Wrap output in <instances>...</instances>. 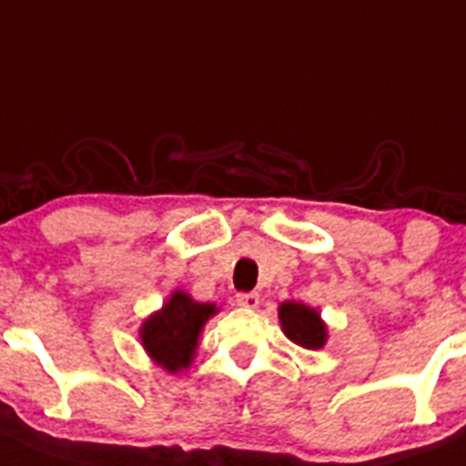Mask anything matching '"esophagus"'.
Returning <instances> with one entry per match:
<instances>
[{
    "instance_id": "34e87169",
    "label": "esophagus",
    "mask_w": 466,
    "mask_h": 466,
    "mask_svg": "<svg viewBox=\"0 0 466 466\" xmlns=\"http://www.w3.org/2000/svg\"><path fill=\"white\" fill-rule=\"evenodd\" d=\"M236 302L242 309H258L260 295L258 292H240V295H236Z\"/></svg>"
}]
</instances>
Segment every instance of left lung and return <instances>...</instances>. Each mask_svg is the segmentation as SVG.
Wrapping results in <instances>:
<instances>
[{
  "label": "left lung",
  "mask_w": 466,
  "mask_h": 466,
  "mask_svg": "<svg viewBox=\"0 0 466 466\" xmlns=\"http://www.w3.org/2000/svg\"><path fill=\"white\" fill-rule=\"evenodd\" d=\"M279 322H281L283 334L304 350L325 348L327 339H329L327 322L322 320L320 311L302 302L288 299V302L279 304Z\"/></svg>",
  "instance_id": "left-lung-1"
}]
</instances>
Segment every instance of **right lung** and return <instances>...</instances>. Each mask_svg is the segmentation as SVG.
Wrapping results in <instances>:
<instances>
[{"label": "right lung", "mask_w": 466, "mask_h": 466, "mask_svg": "<svg viewBox=\"0 0 466 466\" xmlns=\"http://www.w3.org/2000/svg\"><path fill=\"white\" fill-rule=\"evenodd\" d=\"M217 311V304L197 302L185 290H174L162 309L141 322V348L159 369L171 375L180 373L192 366L198 350V336Z\"/></svg>", "instance_id": "add662e5"}]
</instances>
